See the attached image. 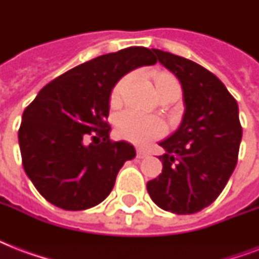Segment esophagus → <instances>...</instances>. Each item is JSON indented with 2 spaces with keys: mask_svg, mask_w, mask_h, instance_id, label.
Segmentation results:
<instances>
[{
  "mask_svg": "<svg viewBox=\"0 0 259 259\" xmlns=\"http://www.w3.org/2000/svg\"><path fill=\"white\" fill-rule=\"evenodd\" d=\"M149 156V153L144 149H137V158H145Z\"/></svg>",
  "mask_w": 259,
  "mask_h": 259,
  "instance_id": "34e87169",
  "label": "esophagus"
}]
</instances>
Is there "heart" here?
I'll use <instances>...</instances> for the list:
<instances>
[{
	"mask_svg": "<svg viewBox=\"0 0 259 259\" xmlns=\"http://www.w3.org/2000/svg\"><path fill=\"white\" fill-rule=\"evenodd\" d=\"M122 86H123V82L118 83L115 89L113 90L114 99L118 98ZM166 86L180 87L179 83L176 82V79L169 76V75H158L157 79H156V90ZM115 123H117V130L121 137L126 138L134 144H140V145L149 142L153 138L160 137L165 132V125L160 118L146 115V114H142L137 110L132 109L125 110V111L118 114Z\"/></svg>",
	"mask_w": 259,
	"mask_h": 259,
	"instance_id": "1",
	"label": "heart"
}]
</instances>
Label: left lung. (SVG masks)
Returning <instances> with one entry per match:
<instances>
[{
    "label": "left lung",
    "mask_w": 259,
    "mask_h": 259,
    "mask_svg": "<svg viewBox=\"0 0 259 259\" xmlns=\"http://www.w3.org/2000/svg\"><path fill=\"white\" fill-rule=\"evenodd\" d=\"M158 62L181 83L184 115L158 145L162 172L146 189L160 208L179 215L208 207L237 165L242 126L237 101L219 79L197 63L153 50Z\"/></svg>",
    "instance_id": "8db88e82"
}]
</instances>
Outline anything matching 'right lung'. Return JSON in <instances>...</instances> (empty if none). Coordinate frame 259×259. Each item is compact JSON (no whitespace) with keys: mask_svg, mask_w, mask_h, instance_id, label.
<instances>
[{"mask_svg":"<svg viewBox=\"0 0 259 259\" xmlns=\"http://www.w3.org/2000/svg\"><path fill=\"white\" fill-rule=\"evenodd\" d=\"M156 62L145 47L102 55L48 83L24 110L22 165L51 204L80 211L109 196L122 165L136 157L129 142L110 140V95L127 72Z\"/></svg>","mask_w":259,"mask_h":259,"instance_id":"obj_1","label":"right lung"}]
</instances>
